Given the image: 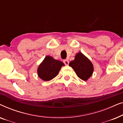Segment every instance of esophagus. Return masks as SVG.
I'll return each instance as SVG.
<instances>
[{
  "label": "esophagus",
  "mask_w": 123,
  "mask_h": 123,
  "mask_svg": "<svg viewBox=\"0 0 123 123\" xmlns=\"http://www.w3.org/2000/svg\"><path fill=\"white\" fill-rule=\"evenodd\" d=\"M63 62H64V63L66 65H68L69 64V60H67V59L64 60Z\"/></svg>",
  "instance_id": "1"
}]
</instances>
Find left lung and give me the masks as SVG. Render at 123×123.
<instances>
[{"label":"left lung","mask_w":123,"mask_h":123,"mask_svg":"<svg viewBox=\"0 0 123 123\" xmlns=\"http://www.w3.org/2000/svg\"><path fill=\"white\" fill-rule=\"evenodd\" d=\"M69 65L73 69L79 78L85 81L93 74L94 68L92 62L81 52L76 54L74 60L70 62Z\"/></svg>","instance_id":"obj_1"}]
</instances>
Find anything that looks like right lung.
I'll use <instances>...</instances> for the list:
<instances>
[{"mask_svg":"<svg viewBox=\"0 0 123 123\" xmlns=\"http://www.w3.org/2000/svg\"><path fill=\"white\" fill-rule=\"evenodd\" d=\"M63 66H64L63 62L48 55L38 65L37 68L38 77L44 81L53 80L58 75Z\"/></svg>","mask_w":123,"mask_h":123,"instance_id":"obj_1","label":"right lung"}]
</instances>
